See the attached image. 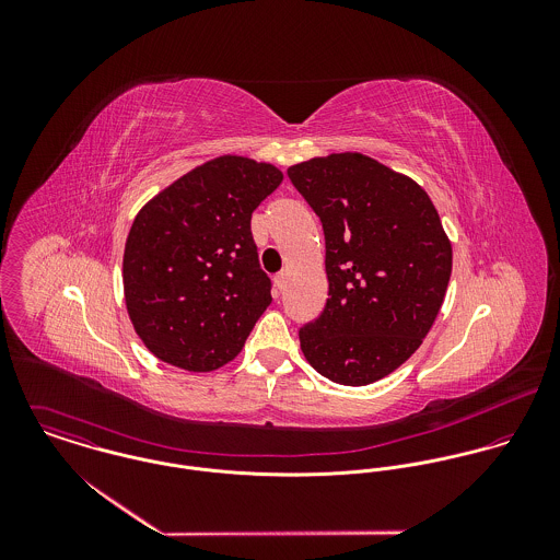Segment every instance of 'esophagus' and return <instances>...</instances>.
<instances>
[{
  "label": "esophagus",
  "mask_w": 560,
  "mask_h": 560,
  "mask_svg": "<svg viewBox=\"0 0 560 560\" xmlns=\"http://www.w3.org/2000/svg\"><path fill=\"white\" fill-rule=\"evenodd\" d=\"M287 280H289V273H287V271H280V273L273 278V282H276V289H278V291H282V289L287 287Z\"/></svg>",
  "instance_id": "34e87169"
}]
</instances>
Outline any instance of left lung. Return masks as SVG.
<instances>
[{
  "instance_id": "obj_1",
  "label": "left lung",
  "mask_w": 560,
  "mask_h": 560,
  "mask_svg": "<svg viewBox=\"0 0 560 560\" xmlns=\"http://www.w3.org/2000/svg\"><path fill=\"white\" fill-rule=\"evenodd\" d=\"M319 215L327 302L300 329L308 364L334 384L366 386L422 345L438 317L453 245L429 194L362 153H331L287 170Z\"/></svg>"
}]
</instances>
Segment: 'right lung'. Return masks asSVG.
<instances>
[{
  "label": "right lung",
  "instance_id": "add662e5",
  "mask_svg": "<svg viewBox=\"0 0 560 560\" xmlns=\"http://www.w3.org/2000/svg\"><path fill=\"white\" fill-rule=\"evenodd\" d=\"M282 178L273 163L222 155L138 211L122 254L125 306L158 360L211 373L240 355L271 304L249 220Z\"/></svg>",
  "mask_w": 560,
  "mask_h": 560
}]
</instances>
